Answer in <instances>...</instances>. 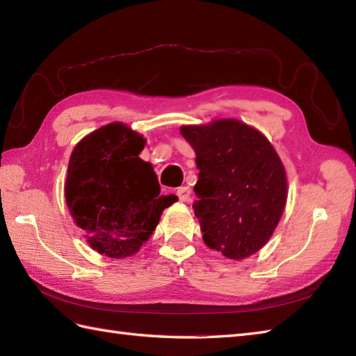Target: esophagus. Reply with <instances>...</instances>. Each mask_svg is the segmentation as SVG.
I'll use <instances>...</instances> for the list:
<instances>
[{
    "mask_svg": "<svg viewBox=\"0 0 356 356\" xmlns=\"http://www.w3.org/2000/svg\"><path fill=\"white\" fill-rule=\"evenodd\" d=\"M177 197L180 199V202H186L188 199H190V195H191V190L188 186H180V188H177Z\"/></svg>",
    "mask_w": 356,
    "mask_h": 356,
    "instance_id": "esophagus-1",
    "label": "esophagus"
}]
</instances>
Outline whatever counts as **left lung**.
<instances>
[{
  "label": "left lung",
  "mask_w": 356,
  "mask_h": 356,
  "mask_svg": "<svg viewBox=\"0 0 356 356\" xmlns=\"http://www.w3.org/2000/svg\"><path fill=\"white\" fill-rule=\"evenodd\" d=\"M199 180L193 203L203 241L232 260L266 245L287 197L284 166L264 136L236 119L185 125Z\"/></svg>",
  "instance_id": "left-lung-1"
}]
</instances>
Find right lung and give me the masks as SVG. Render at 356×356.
I'll use <instances>...</instances> for the list:
<instances>
[{
	"label": "right lung",
	"mask_w": 356,
	"mask_h": 356,
	"mask_svg": "<svg viewBox=\"0 0 356 356\" xmlns=\"http://www.w3.org/2000/svg\"><path fill=\"white\" fill-rule=\"evenodd\" d=\"M145 139L113 122L86 136L70 156L65 202L88 245L111 259L140 249L174 194L161 195L153 166L139 157Z\"/></svg>",
	"instance_id": "1"
}]
</instances>
